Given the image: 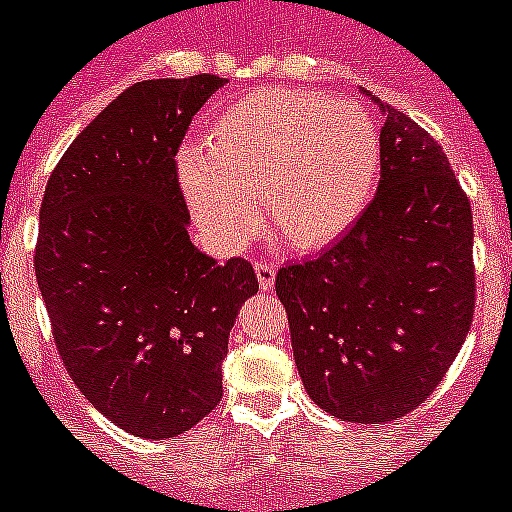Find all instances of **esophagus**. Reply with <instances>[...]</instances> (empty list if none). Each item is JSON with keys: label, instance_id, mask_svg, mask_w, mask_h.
Listing matches in <instances>:
<instances>
[{"label": "esophagus", "instance_id": "esophagus-1", "mask_svg": "<svg viewBox=\"0 0 512 512\" xmlns=\"http://www.w3.org/2000/svg\"><path fill=\"white\" fill-rule=\"evenodd\" d=\"M257 283H260L262 291H270L275 283V273H278V265L275 262H255Z\"/></svg>", "mask_w": 512, "mask_h": 512}]
</instances>
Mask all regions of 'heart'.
Instances as JSON below:
<instances>
[{
    "label": "heart",
    "instance_id": "obj_1",
    "mask_svg": "<svg viewBox=\"0 0 512 512\" xmlns=\"http://www.w3.org/2000/svg\"><path fill=\"white\" fill-rule=\"evenodd\" d=\"M381 139L353 102L262 87L221 110L203 149L177 157L182 193L206 237L239 250L270 221L296 250H319L355 226L376 190Z\"/></svg>",
    "mask_w": 512,
    "mask_h": 512
}]
</instances>
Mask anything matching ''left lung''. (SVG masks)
Returning <instances> with one entry per match:
<instances>
[{
  "mask_svg": "<svg viewBox=\"0 0 512 512\" xmlns=\"http://www.w3.org/2000/svg\"><path fill=\"white\" fill-rule=\"evenodd\" d=\"M371 100L386 118L379 190L330 250L278 270L275 293L306 394L340 420L381 425L443 379L477 288L471 206L448 157L412 118Z\"/></svg>",
  "mask_w": 512,
  "mask_h": 512,
  "instance_id": "left-lung-1",
  "label": "left lung"
}]
</instances>
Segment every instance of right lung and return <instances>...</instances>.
<instances>
[{
    "mask_svg": "<svg viewBox=\"0 0 512 512\" xmlns=\"http://www.w3.org/2000/svg\"><path fill=\"white\" fill-rule=\"evenodd\" d=\"M226 79H146L71 141L41 203L35 278L61 361L126 433L175 438L221 402L237 311L257 293L242 257L190 242L177 149Z\"/></svg>",
    "mask_w": 512,
    "mask_h": 512,
    "instance_id": "obj_1",
    "label": "right lung"
}]
</instances>
